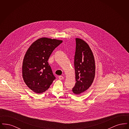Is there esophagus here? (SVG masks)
<instances>
[{"label":"esophagus","instance_id":"esophagus-1","mask_svg":"<svg viewBox=\"0 0 129 129\" xmlns=\"http://www.w3.org/2000/svg\"><path fill=\"white\" fill-rule=\"evenodd\" d=\"M58 78H59V80H62V79H64V77H63V76L60 75V76H58Z\"/></svg>","mask_w":129,"mask_h":129}]
</instances>
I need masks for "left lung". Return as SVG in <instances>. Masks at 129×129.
I'll list each match as a JSON object with an SVG mask.
<instances>
[{
	"mask_svg": "<svg viewBox=\"0 0 129 129\" xmlns=\"http://www.w3.org/2000/svg\"><path fill=\"white\" fill-rule=\"evenodd\" d=\"M74 55L75 85L73 92L79 95L86 91L91 85L95 77V63L92 51L84 40L76 38Z\"/></svg>",
	"mask_w": 129,
	"mask_h": 129,
	"instance_id": "obj_1",
	"label": "left lung"
}]
</instances>
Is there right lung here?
Instances as JSON below:
<instances>
[{
  "instance_id": "1",
  "label": "right lung",
  "mask_w": 129,
  "mask_h": 129,
  "mask_svg": "<svg viewBox=\"0 0 129 129\" xmlns=\"http://www.w3.org/2000/svg\"><path fill=\"white\" fill-rule=\"evenodd\" d=\"M61 40L41 38L32 43L25 54L22 75L25 84L36 93L47 90L55 77L48 60Z\"/></svg>"
}]
</instances>
